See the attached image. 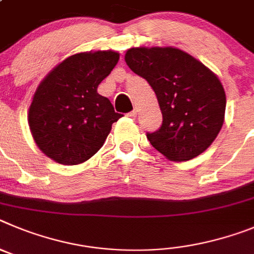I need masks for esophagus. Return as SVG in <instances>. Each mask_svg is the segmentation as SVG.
Masks as SVG:
<instances>
[{
	"label": "esophagus",
	"instance_id": "obj_1",
	"mask_svg": "<svg viewBox=\"0 0 254 254\" xmlns=\"http://www.w3.org/2000/svg\"><path fill=\"white\" fill-rule=\"evenodd\" d=\"M136 115H138V111H136V110H132L131 113L127 114V116H130V118H132V119H135Z\"/></svg>",
	"mask_w": 254,
	"mask_h": 254
}]
</instances>
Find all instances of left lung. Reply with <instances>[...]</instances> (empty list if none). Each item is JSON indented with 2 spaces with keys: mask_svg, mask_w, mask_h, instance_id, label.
I'll list each match as a JSON object with an SVG mask.
<instances>
[{
  "mask_svg": "<svg viewBox=\"0 0 254 254\" xmlns=\"http://www.w3.org/2000/svg\"><path fill=\"white\" fill-rule=\"evenodd\" d=\"M125 62L147 79L158 100L163 123L147 134L153 147L175 162L190 161L205 152L225 116L227 97L215 73L173 47L130 48Z\"/></svg>",
  "mask_w": 254,
  "mask_h": 254,
  "instance_id": "1",
  "label": "left lung"
}]
</instances>
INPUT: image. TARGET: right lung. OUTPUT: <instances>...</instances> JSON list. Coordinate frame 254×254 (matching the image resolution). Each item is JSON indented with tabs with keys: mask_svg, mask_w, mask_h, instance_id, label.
<instances>
[{
	"mask_svg": "<svg viewBox=\"0 0 254 254\" xmlns=\"http://www.w3.org/2000/svg\"><path fill=\"white\" fill-rule=\"evenodd\" d=\"M119 58L114 50L73 54L39 83L27 122L35 144L50 159L64 166L81 164L104 145L123 115L97 87Z\"/></svg>",
	"mask_w": 254,
	"mask_h": 254,
	"instance_id": "1",
	"label": "right lung"
}]
</instances>
